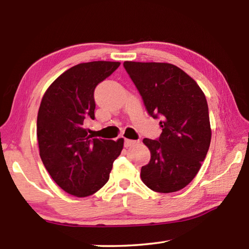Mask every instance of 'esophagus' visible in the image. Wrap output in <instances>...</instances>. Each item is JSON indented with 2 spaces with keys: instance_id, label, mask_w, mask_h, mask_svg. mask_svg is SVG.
<instances>
[{
  "instance_id": "34e87169",
  "label": "esophagus",
  "mask_w": 249,
  "mask_h": 249,
  "mask_svg": "<svg viewBox=\"0 0 249 249\" xmlns=\"http://www.w3.org/2000/svg\"><path fill=\"white\" fill-rule=\"evenodd\" d=\"M140 142V141H132V140H126V138H125L124 145H125V147H130V146L136 144V142Z\"/></svg>"
}]
</instances>
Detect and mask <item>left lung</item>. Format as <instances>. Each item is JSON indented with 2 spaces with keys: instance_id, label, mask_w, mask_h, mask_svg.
Wrapping results in <instances>:
<instances>
[{
  "instance_id": "left-lung-1",
  "label": "left lung",
  "mask_w": 249,
  "mask_h": 249,
  "mask_svg": "<svg viewBox=\"0 0 249 249\" xmlns=\"http://www.w3.org/2000/svg\"><path fill=\"white\" fill-rule=\"evenodd\" d=\"M124 68L147 112L160 117L158 140L144 138L150 150L141 178L153 191L170 193L188 185L199 172L211 142L205 95L190 75L167 62L125 61Z\"/></svg>"
}]
</instances>
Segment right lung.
Here are the masks:
<instances>
[{"label": "right lung", "mask_w": 249, "mask_h": 249, "mask_svg": "<svg viewBox=\"0 0 249 249\" xmlns=\"http://www.w3.org/2000/svg\"><path fill=\"white\" fill-rule=\"evenodd\" d=\"M117 61H91L71 67L46 90L37 115V141L44 166L62 190L77 197L107 182L124 140L92 138L84 127L94 120V89L119 68Z\"/></svg>", "instance_id": "add662e5"}]
</instances>
